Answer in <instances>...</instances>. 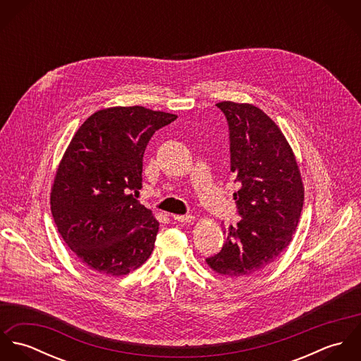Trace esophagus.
Here are the masks:
<instances>
[{"mask_svg":"<svg viewBox=\"0 0 361 361\" xmlns=\"http://www.w3.org/2000/svg\"><path fill=\"white\" fill-rule=\"evenodd\" d=\"M172 218L178 222H192L195 219L193 215H173Z\"/></svg>","mask_w":361,"mask_h":361,"instance_id":"obj_1","label":"esophagus"}]
</instances>
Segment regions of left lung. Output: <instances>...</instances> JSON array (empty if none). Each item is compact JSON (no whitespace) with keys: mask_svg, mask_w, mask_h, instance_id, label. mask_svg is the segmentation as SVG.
<instances>
[{"mask_svg":"<svg viewBox=\"0 0 361 361\" xmlns=\"http://www.w3.org/2000/svg\"><path fill=\"white\" fill-rule=\"evenodd\" d=\"M231 140L233 193L242 219L222 228V250L206 258L219 275L242 278L267 268L289 246L298 228L305 188L296 157L276 123L253 104L222 102Z\"/></svg>","mask_w":361,"mask_h":361,"instance_id":"1","label":"left lung"}]
</instances>
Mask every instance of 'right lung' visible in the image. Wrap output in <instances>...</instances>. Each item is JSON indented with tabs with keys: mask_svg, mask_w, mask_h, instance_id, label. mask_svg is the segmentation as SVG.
<instances>
[{
	"mask_svg": "<svg viewBox=\"0 0 361 361\" xmlns=\"http://www.w3.org/2000/svg\"><path fill=\"white\" fill-rule=\"evenodd\" d=\"M178 116L140 105L90 115L72 137L51 189V212L68 247L90 269L122 276L154 249L158 221L135 196L155 130Z\"/></svg>",
	"mask_w": 361,
	"mask_h": 361,
	"instance_id": "1",
	"label": "right lung"
}]
</instances>
